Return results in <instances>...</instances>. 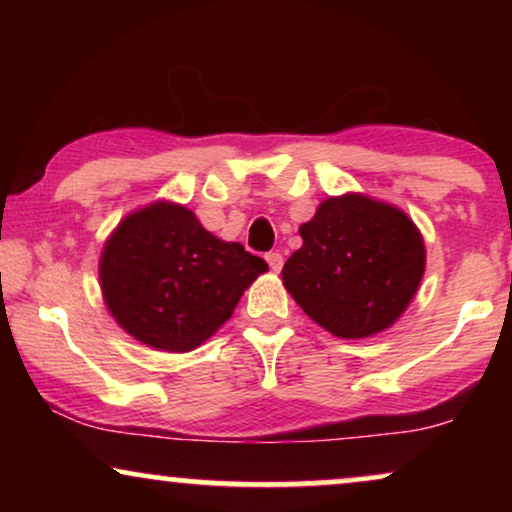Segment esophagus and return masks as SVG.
I'll return each instance as SVG.
<instances>
[{
    "mask_svg": "<svg viewBox=\"0 0 512 512\" xmlns=\"http://www.w3.org/2000/svg\"><path fill=\"white\" fill-rule=\"evenodd\" d=\"M265 261H268L272 272H279V270H282V265H284V258H282V254H279V251H270V254H265Z\"/></svg>",
    "mask_w": 512,
    "mask_h": 512,
    "instance_id": "obj_1",
    "label": "esophagus"
}]
</instances>
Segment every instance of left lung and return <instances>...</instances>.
I'll return each instance as SVG.
<instances>
[{
	"instance_id": "obj_1",
	"label": "left lung",
	"mask_w": 512,
	"mask_h": 512,
	"mask_svg": "<svg viewBox=\"0 0 512 512\" xmlns=\"http://www.w3.org/2000/svg\"><path fill=\"white\" fill-rule=\"evenodd\" d=\"M303 247L284 263L286 291L312 321L345 340L382 333L415 298L426 249L408 214L347 193L300 226Z\"/></svg>"
}]
</instances>
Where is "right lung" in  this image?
<instances>
[{"mask_svg": "<svg viewBox=\"0 0 512 512\" xmlns=\"http://www.w3.org/2000/svg\"><path fill=\"white\" fill-rule=\"evenodd\" d=\"M268 263L223 242L174 202H153L104 242L100 286L116 324L160 352H191L219 331Z\"/></svg>", "mask_w": 512, "mask_h": 512, "instance_id": "right-lung-1", "label": "right lung"}]
</instances>
